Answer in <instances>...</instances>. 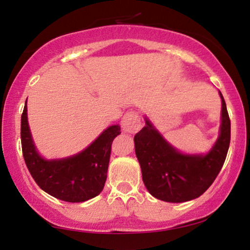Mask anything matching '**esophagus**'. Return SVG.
<instances>
[{
    "label": "esophagus",
    "mask_w": 250,
    "mask_h": 250,
    "mask_svg": "<svg viewBox=\"0 0 250 250\" xmlns=\"http://www.w3.org/2000/svg\"><path fill=\"white\" fill-rule=\"evenodd\" d=\"M141 127L139 112L135 110H129L124 115L122 119V128L125 133H136Z\"/></svg>",
    "instance_id": "obj_1"
}]
</instances>
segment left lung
<instances>
[{
    "instance_id": "1",
    "label": "left lung",
    "mask_w": 250,
    "mask_h": 250,
    "mask_svg": "<svg viewBox=\"0 0 250 250\" xmlns=\"http://www.w3.org/2000/svg\"><path fill=\"white\" fill-rule=\"evenodd\" d=\"M222 99L220 135L206 155H184L173 148L146 117V126L134 136L135 155L143 183L150 194L167 203H184L200 197L216 179L227 158L231 122Z\"/></svg>"
}]
</instances>
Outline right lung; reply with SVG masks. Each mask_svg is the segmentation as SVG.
I'll use <instances>...</instances> for the list:
<instances>
[{
	"label": "right lung",
	"mask_w": 250,
	"mask_h": 250,
	"mask_svg": "<svg viewBox=\"0 0 250 250\" xmlns=\"http://www.w3.org/2000/svg\"><path fill=\"white\" fill-rule=\"evenodd\" d=\"M121 134V126L112 125L86 149L63 159L46 160L37 152L27 119V100L21 115V148L30 175L41 189L57 199L83 203L104 189L111 153V143Z\"/></svg>",
	"instance_id": "right-lung-1"
}]
</instances>
